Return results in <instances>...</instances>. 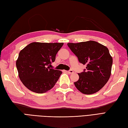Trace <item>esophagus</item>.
<instances>
[{
  "label": "esophagus",
  "instance_id": "1",
  "mask_svg": "<svg viewBox=\"0 0 128 128\" xmlns=\"http://www.w3.org/2000/svg\"><path fill=\"white\" fill-rule=\"evenodd\" d=\"M66 72L68 73H69V74H72V73L74 72V71L72 70H69V71H66Z\"/></svg>",
  "mask_w": 128,
  "mask_h": 128
}]
</instances>
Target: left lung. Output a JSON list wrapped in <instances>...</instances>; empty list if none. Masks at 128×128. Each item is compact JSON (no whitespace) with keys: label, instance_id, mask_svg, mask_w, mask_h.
I'll use <instances>...</instances> for the list:
<instances>
[{"label":"left lung","instance_id":"1","mask_svg":"<svg viewBox=\"0 0 128 128\" xmlns=\"http://www.w3.org/2000/svg\"><path fill=\"white\" fill-rule=\"evenodd\" d=\"M68 46L78 62L86 64V69L78 73L79 78L74 82L81 93L91 94L100 90L109 80L113 59L108 49L100 43L89 40L77 43H68Z\"/></svg>","mask_w":128,"mask_h":128}]
</instances>
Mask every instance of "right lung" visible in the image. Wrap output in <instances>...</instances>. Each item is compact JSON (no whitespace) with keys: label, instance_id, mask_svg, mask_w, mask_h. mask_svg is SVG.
Here are the masks:
<instances>
[{"label":"right lung","instance_id":"add662e5","mask_svg":"<svg viewBox=\"0 0 128 128\" xmlns=\"http://www.w3.org/2000/svg\"><path fill=\"white\" fill-rule=\"evenodd\" d=\"M63 43H31L21 50L16 62L18 76L32 92L43 94L56 85L60 70L50 69Z\"/></svg>","mask_w":128,"mask_h":128}]
</instances>
